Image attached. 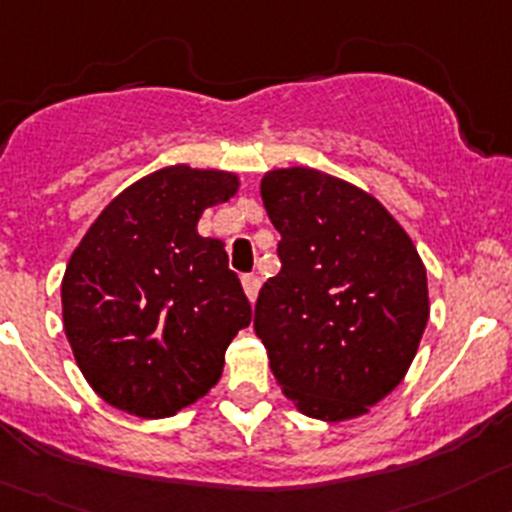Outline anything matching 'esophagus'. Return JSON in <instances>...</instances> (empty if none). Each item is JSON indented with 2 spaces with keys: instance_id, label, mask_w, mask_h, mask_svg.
<instances>
[{
  "instance_id": "1",
  "label": "esophagus",
  "mask_w": 512,
  "mask_h": 512,
  "mask_svg": "<svg viewBox=\"0 0 512 512\" xmlns=\"http://www.w3.org/2000/svg\"><path fill=\"white\" fill-rule=\"evenodd\" d=\"M241 284H243V292H246V297H248V302H256V297H259V287H261V281H259V276L256 274H246L241 279Z\"/></svg>"
}]
</instances>
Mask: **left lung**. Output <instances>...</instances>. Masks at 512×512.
Listing matches in <instances>:
<instances>
[{
	"label": "left lung",
	"mask_w": 512,
	"mask_h": 512,
	"mask_svg": "<svg viewBox=\"0 0 512 512\" xmlns=\"http://www.w3.org/2000/svg\"><path fill=\"white\" fill-rule=\"evenodd\" d=\"M261 200L281 271L253 330L304 416L368 414L409 373L429 320L426 269L401 223L358 185L312 167L269 170Z\"/></svg>",
	"instance_id": "8db88e82"
}]
</instances>
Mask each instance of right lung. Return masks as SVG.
Segmentation results:
<instances>
[{
    "instance_id": "add662e5",
    "label": "right lung",
    "mask_w": 512,
    "mask_h": 512,
    "mask_svg": "<svg viewBox=\"0 0 512 512\" xmlns=\"http://www.w3.org/2000/svg\"><path fill=\"white\" fill-rule=\"evenodd\" d=\"M236 172L170 164L119 192L65 266L63 330L88 386L139 419H164L220 381L251 304L200 215L228 203Z\"/></svg>"
}]
</instances>
